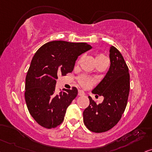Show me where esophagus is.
I'll return each instance as SVG.
<instances>
[{"mask_svg": "<svg viewBox=\"0 0 152 152\" xmlns=\"http://www.w3.org/2000/svg\"><path fill=\"white\" fill-rule=\"evenodd\" d=\"M78 95H79V96L85 95V93H84V92L83 91V90H78Z\"/></svg>", "mask_w": 152, "mask_h": 152, "instance_id": "34e87169", "label": "esophagus"}]
</instances>
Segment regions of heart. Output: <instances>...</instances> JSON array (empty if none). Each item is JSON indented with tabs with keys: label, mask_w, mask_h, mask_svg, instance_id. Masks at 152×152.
<instances>
[{
	"label": "heart",
	"mask_w": 152,
	"mask_h": 152,
	"mask_svg": "<svg viewBox=\"0 0 152 152\" xmlns=\"http://www.w3.org/2000/svg\"><path fill=\"white\" fill-rule=\"evenodd\" d=\"M107 58V57L102 53L97 54L95 57V61L96 62H99V61L102 60V59ZM78 81L79 84L82 87L88 88L92 86L94 83V80L92 78L89 77L88 76H85V75H81V76H78Z\"/></svg>",
	"instance_id": "heart-1"
}]
</instances>
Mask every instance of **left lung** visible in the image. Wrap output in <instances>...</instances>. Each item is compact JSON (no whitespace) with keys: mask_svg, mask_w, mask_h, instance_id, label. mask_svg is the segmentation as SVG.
Here are the masks:
<instances>
[{"mask_svg":"<svg viewBox=\"0 0 152 152\" xmlns=\"http://www.w3.org/2000/svg\"><path fill=\"white\" fill-rule=\"evenodd\" d=\"M110 68L92 93L102 95L97 104L88 97L90 104L83 111L84 124L94 132L108 131L118 124L124 113L130 91V74L121 53L114 46L110 48Z\"/></svg>","mask_w":152,"mask_h":152,"instance_id":"1","label":"left lung"}]
</instances>
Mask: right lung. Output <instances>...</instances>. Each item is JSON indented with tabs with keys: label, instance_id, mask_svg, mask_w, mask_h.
Masks as SVG:
<instances>
[{
	"label": "right lung",
	"instance_id": "add662e5",
	"mask_svg": "<svg viewBox=\"0 0 152 152\" xmlns=\"http://www.w3.org/2000/svg\"><path fill=\"white\" fill-rule=\"evenodd\" d=\"M91 48L86 43L54 41L36 51L26 76L24 97L30 114L42 127L55 128L63 122L78 90L72 87L56 95V79L72 72L78 57Z\"/></svg>",
	"mask_w": 152,
	"mask_h": 152
}]
</instances>
